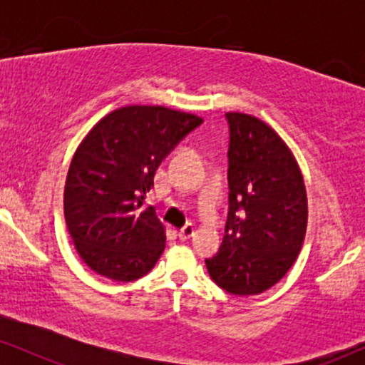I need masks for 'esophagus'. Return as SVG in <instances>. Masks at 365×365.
Returning <instances> with one entry per match:
<instances>
[{
	"label": "esophagus",
	"mask_w": 365,
	"mask_h": 365,
	"mask_svg": "<svg viewBox=\"0 0 365 365\" xmlns=\"http://www.w3.org/2000/svg\"><path fill=\"white\" fill-rule=\"evenodd\" d=\"M194 232H195V226L192 223H188L178 232V238H180V240H188V238L194 235Z\"/></svg>",
	"instance_id": "1"
}]
</instances>
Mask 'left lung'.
<instances>
[{
    "label": "left lung",
    "mask_w": 365,
    "mask_h": 365,
    "mask_svg": "<svg viewBox=\"0 0 365 365\" xmlns=\"http://www.w3.org/2000/svg\"><path fill=\"white\" fill-rule=\"evenodd\" d=\"M230 212L209 276L233 295H259L295 262L307 230V192L287 142L266 121L226 113Z\"/></svg>",
    "instance_id": "left-lung-1"
}]
</instances>
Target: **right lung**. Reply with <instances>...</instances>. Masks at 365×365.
<instances>
[{"label":"right lung","instance_id":"right-lung-1","mask_svg":"<svg viewBox=\"0 0 365 365\" xmlns=\"http://www.w3.org/2000/svg\"><path fill=\"white\" fill-rule=\"evenodd\" d=\"M192 113L130 104L103 116L83 137L66 175L65 221L75 250L96 274L133 282L166 247V228L145 194L161 161L202 123Z\"/></svg>","mask_w":365,"mask_h":365}]
</instances>
